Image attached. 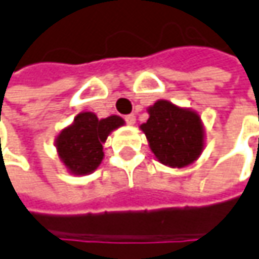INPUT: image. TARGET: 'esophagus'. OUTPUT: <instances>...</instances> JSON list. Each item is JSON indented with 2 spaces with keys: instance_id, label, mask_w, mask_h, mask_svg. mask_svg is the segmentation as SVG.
Listing matches in <instances>:
<instances>
[{
  "instance_id": "obj_1",
  "label": "esophagus",
  "mask_w": 259,
  "mask_h": 259,
  "mask_svg": "<svg viewBox=\"0 0 259 259\" xmlns=\"http://www.w3.org/2000/svg\"><path fill=\"white\" fill-rule=\"evenodd\" d=\"M124 121H126L127 124H135V121H136L135 114H127V116H124Z\"/></svg>"
}]
</instances>
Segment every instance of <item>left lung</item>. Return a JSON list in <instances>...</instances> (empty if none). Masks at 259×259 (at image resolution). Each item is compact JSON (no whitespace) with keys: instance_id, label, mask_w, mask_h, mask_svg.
Returning a JSON list of instances; mask_svg holds the SVG:
<instances>
[{"instance_id":"obj_1","label":"left lung","mask_w":259,"mask_h":259,"mask_svg":"<svg viewBox=\"0 0 259 259\" xmlns=\"http://www.w3.org/2000/svg\"><path fill=\"white\" fill-rule=\"evenodd\" d=\"M141 129L158 161L172 168L194 162L204 146V132L198 114L165 100L149 107V118Z\"/></svg>"}]
</instances>
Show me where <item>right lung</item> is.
Instances as JSON below:
<instances>
[{
  "label": "right lung",
  "instance_id": "add662e5",
  "mask_svg": "<svg viewBox=\"0 0 259 259\" xmlns=\"http://www.w3.org/2000/svg\"><path fill=\"white\" fill-rule=\"evenodd\" d=\"M124 124L118 116L98 120L94 113H81L56 139V149L65 166L76 175L93 172L103 161V143L110 132Z\"/></svg>",
  "mask_w": 259,
  "mask_h": 259
}]
</instances>
